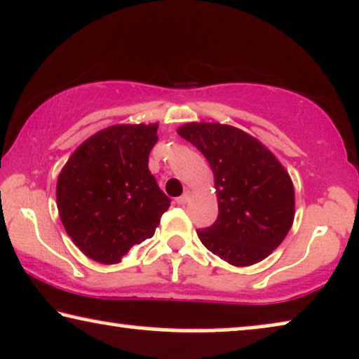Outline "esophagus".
Returning <instances> with one entry per match:
<instances>
[{
    "mask_svg": "<svg viewBox=\"0 0 359 359\" xmlns=\"http://www.w3.org/2000/svg\"><path fill=\"white\" fill-rule=\"evenodd\" d=\"M189 199H191V191H184L183 196L176 198V203H178L180 205H184L186 203H189Z\"/></svg>",
    "mask_w": 359,
    "mask_h": 359,
    "instance_id": "esophagus-1",
    "label": "esophagus"
}]
</instances>
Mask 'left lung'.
Masks as SVG:
<instances>
[{
	"label": "left lung",
	"instance_id": "1",
	"mask_svg": "<svg viewBox=\"0 0 359 359\" xmlns=\"http://www.w3.org/2000/svg\"><path fill=\"white\" fill-rule=\"evenodd\" d=\"M178 134L209 161L217 220L199 229L205 248L233 266H250L276 250L294 220V186L271 151L232 126L191 122Z\"/></svg>",
	"mask_w": 359,
	"mask_h": 359
}]
</instances>
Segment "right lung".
Here are the masks:
<instances>
[{
	"label": "right lung",
	"mask_w": 359,
	"mask_h": 359,
	"mask_svg": "<svg viewBox=\"0 0 359 359\" xmlns=\"http://www.w3.org/2000/svg\"><path fill=\"white\" fill-rule=\"evenodd\" d=\"M158 124L111 126L83 142L63 166L57 208L73 243L97 263L114 264L151 238L170 198L149 170Z\"/></svg>",
	"instance_id": "1"
}]
</instances>
